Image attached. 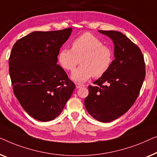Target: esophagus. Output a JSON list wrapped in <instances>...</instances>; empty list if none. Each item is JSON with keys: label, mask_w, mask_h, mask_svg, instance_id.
Here are the masks:
<instances>
[{"label": "esophagus", "mask_w": 157, "mask_h": 157, "mask_svg": "<svg viewBox=\"0 0 157 157\" xmlns=\"http://www.w3.org/2000/svg\"><path fill=\"white\" fill-rule=\"evenodd\" d=\"M75 86L77 88H80L82 87H85V85H82V84H80V83H76Z\"/></svg>", "instance_id": "esophagus-1"}]
</instances>
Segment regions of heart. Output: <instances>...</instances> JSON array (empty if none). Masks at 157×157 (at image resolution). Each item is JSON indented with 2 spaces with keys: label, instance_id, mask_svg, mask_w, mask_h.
<instances>
[{
  "label": "heart",
  "instance_id": "1",
  "mask_svg": "<svg viewBox=\"0 0 157 157\" xmlns=\"http://www.w3.org/2000/svg\"><path fill=\"white\" fill-rule=\"evenodd\" d=\"M57 58L62 67L67 71H72L80 62L81 65L72 72V79L83 82L92 76H103L112 65L114 52L98 37L85 33L72 41V49H61Z\"/></svg>",
  "mask_w": 157,
  "mask_h": 157
}]
</instances>
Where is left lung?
Returning <instances> with one entry per match:
<instances>
[{"label": "left lung", "mask_w": 157, "mask_h": 157, "mask_svg": "<svg viewBox=\"0 0 157 157\" xmlns=\"http://www.w3.org/2000/svg\"><path fill=\"white\" fill-rule=\"evenodd\" d=\"M99 32L112 40L115 59L94 85H89L85 106L95 120L109 122L126 113L136 101L145 78V63L140 48L122 33Z\"/></svg>", "instance_id": "1"}]
</instances>
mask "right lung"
<instances>
[{
	"label": "right lung",
	"instance_id": "1",
	"mask_svg": "<svg viewBox=\"0 0 157 157\" xmlns=\"http://www.w3.org/2000/svg\"><path fill=\"white\" fill-rule=\"evenodd\" d=\"M72 28L35 31L16 41L9 57L13 92L25 111L41 122L59 116L75 88L57 65L60 48Z\"/></svg>",
	"mask_w": 157,
	"mask_h": 157
}]
</instances>
